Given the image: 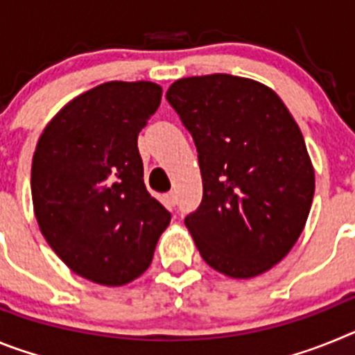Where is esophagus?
<instances>
[{
    "label": "esophagus",
    "instance_id": "esophagus-1",
    "mask_svg": "<svg viewBox=\"0 0 355 355\" xmlns=\"http://www.w3.org/2000/svg\"><path fill=\"white\" fill-rule=\"evenodd\" d=\"M165 200H167V205L171 206V208H174V206L178 205V197H175L174 192L167 193V196H165Z\"/></svg>",
    "mask_w": 355,
    "mask_h": 355
}]
</instances>
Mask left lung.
<instances>
[{"mask_svg": "<svg viewBox=\"0 0 355 355\" xmlns=\"http://www.w3.org/2000/svg\"><path fill=\"white\" fill-rule=\"evenodd\" d=\"M167 101L199 155L202 200L184 218L200 256L234 279L270 270L306 225L315 171L281 97L231 74L178 80Z\"/></svg>", "mask_w": 355, "mask_h": 355, "instance_id": "obj_1", "label": "left lung"}]
</instances>
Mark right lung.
<instances>
[{
  "mask_svg": "<svg viewBox=\"0 0 355 355\" xmlns=\"http://www.w3.org/2000/svg\"><path fill=\"white\" fill-rule=\"evenodd\" d=\"M162 101L150 81H108L74 97L40 135L33 211L74 274L122 286L149 268L171 213L144 183L139 133Z\"/></svg>",
  "mask_w": 355,
  "mask_h": 355,
  "instance_id": "obj_1",
  "label": "right lung"
}]
</instances>
